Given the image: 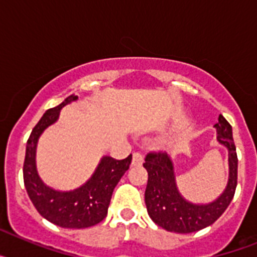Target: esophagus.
Masks as SVG:
<instances>
[{"label": "esophagus", "mask_w": 257, "mask_h": 257, "mask_svg": "<svg viewBox=\"0 0 257 257\" xmlns=\"http://www.w3.org/2000/svg\"><path fill=\"white\" fill-rule=\"evenodd\" d=\"M143 161H144V157H143L142 153H139V152H135V153L133 154V165L134 166L142 165Z\"/></svg>", "instance_id": "esophagus-1"}]
</instances>
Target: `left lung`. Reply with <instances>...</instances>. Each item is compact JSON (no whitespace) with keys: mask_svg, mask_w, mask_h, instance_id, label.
Returning a JSON list of instances; mask_svg holds the SVG:
<instances>
[{"mask_svg":"<svg viewBox=\"0 0 257 257\" xmlns=\"http://www.w3.org/2000/svg\"><path fill=\"white\" fill-rule=\"evenodd\" d=\"M217 140L229 151L228 187L216 201L201 205L187 201L179 193L174 176L172 162L163 151H152L143 166L148 171L145 189V205L151 219L157 225L174 233H193L211 225L230 205L237 188L238 157L231 126L221 114L215 124Z\"/></svg>","mask_w":257,"mask_h":257,"instance_id":"obj_1","label":"left lung"}]
</instances>
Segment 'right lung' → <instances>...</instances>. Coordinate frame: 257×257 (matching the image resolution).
Segmentation results:
<instances>
[{
    "label": "right lung",
    "instance_id": "obj_1",
    "mask_svg": "<svg viewBox=\"0 0 257 257\" xmlns=\"http://www.w3.org/2000/svg\"><path fill=\"white\" fill-rule=\"evenodd\" d=\"M76 99L77 96L70 95L58 106L47 109L32 130L27 142L23 179L29 198L41 216L61 228L81 229L96 225L105 219L113 190L130 167L133 154L124 160L105 156L91 179L74 190L61 192L45 185L36 170L37 140L45 128L58 119L60 109Z\"/></svg>",
    "mask_w": 257,
    "mask_h": 257
}]
</instances>
